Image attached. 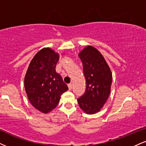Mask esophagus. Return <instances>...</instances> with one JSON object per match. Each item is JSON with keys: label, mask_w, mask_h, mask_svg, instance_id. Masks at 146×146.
<instances>
[{"label": "esophagus", "mask_w": 146, "mask_h": 146, "mask_svg": "<svg viewBox=\"0 0 146 146\" xmlns=\"http://www.w3.org/2000/svg\"><path fill=\"white\" fill-rule=\"evenodd\" d=\"M68 90H72V88H73V85H72L71 84H68Z\"/></svg>", "instance_id": "1"}]
</instances>
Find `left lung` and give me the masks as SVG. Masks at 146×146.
<instances>
[{
    "mask_svg": "<svg viewBox=\"0 0 146 146\" xmlns=\"http://www.w3.org/2000/svg\"><path fill=\"white\" fill-rule=\"evenodd\" d=\"M83 64L86 88L78 99L80 108L87 114L99 112L111 92L112 73L106 60L97 49L88 45L78 54Z\"/></svg>",
    "mask_w": 146,
    "mask_h": 146,
    "instance_id": "8db88e82",
    "label": "left lung"
}]
</instances>
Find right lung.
<instances>
[{
	"label": "right lung",
	"mask_w": 146,
	"mask_h": 146,
	"mask_svg": "<svg viewBox=\"0 0 146 146\" xmlns=\"http://www.w3.org/2000/svg\"><path fill=\"white\" fill-rule=\"evenodd\" d=\"M59 58V54L50 47L41 49L30 62L24 77L28 99L42 113H49L56 108L61 94L68 90L66 84L56 71Z\"/></svg>",
	"instance_id": "obj_1"
}]
</instances>
